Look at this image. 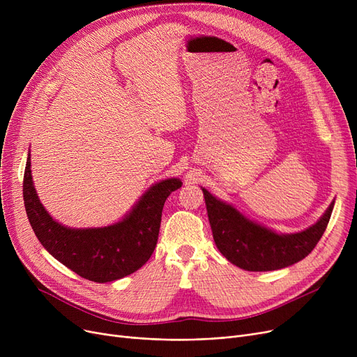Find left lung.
Here are the masks:
<instances>
[{
    "label": "left lung",
    "instance_id": "obj_1",
    "mask_svg": "<svg viewBox=\"0 0 357 357\" xmlns=\"http://www.w3.org/2000/svg\"><path fill=\"white\" fill-rule=\"evenodd\" d=\"M215 246L233 265L250 272L291 266L308 256L324 234L334 201L314 226L292 234L276 233L246 218L202 188Z\"/></svg>",
    "mask_w": 357,
    "mask_h": 357
}]
</instances>
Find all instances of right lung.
<instances>
[{
  "label": "right lung",
  "instance_id": "right-lung-1",
  "mask_svg": "<svg viewBox=\"0 0 357 357\" xmlns=\"http://www.w3.org/2000/svg\"><path fill=\"white\" fill-rule=\"evenodd\" d=\"M30 166L29 155L23 198L36 237L62 265L100 284L133 273L150 259L158 243L165 201L182 185L178 178H171L150 186L133 210L111 226L69 229L53 220L45 210L36 194Z\"/></svg>",
  "mask_w": 357,
  "mask_h": 357
}]
</instances>
